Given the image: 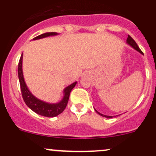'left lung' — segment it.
Returning <instances> with one entry per match:
<instances>
[{"mask_svg": "<svg viewBox=\"0 0 156 156\" xmlns=\"http://www.w3.org/2000/svg\"><path fill=\"white\" fill-rule=\"evenodd\" d=\"M126 43L129 44L130 46H131V47L133 48H134V49H135L136 51H137L138 52H139V53H140L141 54L144 55V53H143V52L141 51L140 48H139V46H138L137 44L136 43L135 41L133 40V39L132 38V37H130V36H129V35L128 36V38H127ZM95 112H96L97 113H98V114H99V115H101V116H102V117H106V118H112V117H113L112 116H107V115H104V114H101V113H100V112H98V111L96 110V109H95Z\"/></svg>", "mask_w": 156, "mask_h": 156, "instance_id": "1", "label": "left lung"}]
</instances>
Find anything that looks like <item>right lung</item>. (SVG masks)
Listing matches in <instances>:
<instances>
[{"mask_svg":"<svg viewBox=\"0 0 156 156\" xmlns=\"http://www.w3.org/2000/svg\"><path fill=\"white\" fill-rule=\"evenodd\" d=\"M58 34L56 32H47V33L42 34L37 36L34 37L33 40L40 39L45 37H51V36L58 35ZM18 78L20 80V85L21 92L24 102L28 105V108L31 109L33 112L41 116L47 117H54L63 112L67 106L68 101H69V94L72 89L76 87L77 81L69 85L64 89V97L62 101L56 103H49L46 102L41 101L32 94L27 87L26 82H25L24 77L23 73V53L20 58L18 64Z\"/></svg>","mask_w":156,"mask_h":156,"instance_id":"obj_1","label":"right lung"}]
</instances>
